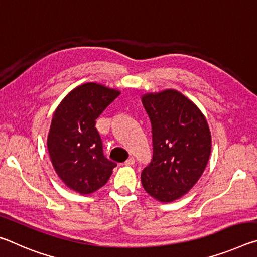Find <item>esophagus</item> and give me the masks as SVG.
<instances>
[{
	"label": "esophagus",
	"instance_id": "esophagus-1",
	"mask_svg": "<svg viewBox=\"0 0 257 257\" xmlns=\"http://www.w3.org/2000/svg\"><path fill=\"white\" fill-rule=\"evenodd\" d=\"M124 164L127 165V167H132V165H134V164H135V159H134L133 156H132V158H129L127 161H125Z\"/></svg>",
	"mask_w": 257,
	"mask_h": 257
}]
</instances>
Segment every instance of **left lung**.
Listing matches in <instances>:
<instances>
[{
  "label": "left lung",
  "mask_w": 257,
  "mask_h": 257,
  "mask_svg": "<svg viewBox=\"0 0 257 257\" xmlns=\"http://www.w3.org/2000/svg\"><path fill=\"white\" fill-rule=\"evenodd\" d=\"M152 124L153 158L142 171L146 193L172 202L193 188L211 154V133L201 110L175 89L142 97Z\"/></svg>",
  "instance_id": "obj_1"
}]
</instances>
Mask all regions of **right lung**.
Masks as SVG:
<instances>
[{"mask_svg": "<svg viewBox=\"0 0 257 257\" xmlns=\"http://www.w3.org/2000/svg\"><path fill=\"white\" fill-rule=\"evenodd\" d=\"M120 95L119 90L87 82L59 104L47 136L50 159L69 188L87 195L106 184L116 163L104 156L96 119Z\"/></svg>", "mask_w": 257, "mask_h": 257, "instance_id": "add662e5", "label": "right lung"}]
</instances>
